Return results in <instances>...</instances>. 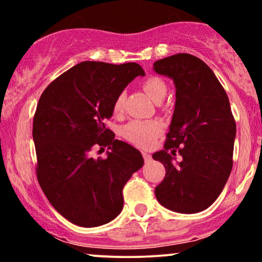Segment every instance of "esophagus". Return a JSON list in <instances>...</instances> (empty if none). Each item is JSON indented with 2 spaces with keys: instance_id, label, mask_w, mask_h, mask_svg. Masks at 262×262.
I'll list each match as a JSON object with an SVG mask.
<instances>
[{
  "instance_id": "obj_1",
  "label": "esophagus",
  "mask_w": 262,
  "mask_h": 262,
  "mask_svg": "<svg viewBox=\"0 0 262 262\" xmlns=\"http://www.w3.org/2000/svg\"><path fill=\"white\" fill-rule=\"evenodd\" d=\"M143 158H144V160H145V161L151 160V155L148 154V152H143Z\"/></svg>"
}]
</instances>
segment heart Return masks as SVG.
Segmentation results:
<instances>
[{"label": "heart", "mask_w": 262, "mask_h": 262, "mask_svg": "<svg viewBox=\"0 0 262 262\" xmlns=\"http://www.w3.org/2000/svg\"><path fill=\"white\" fill-rule=\"evenodd\" d=\"M143 89L155 102L161 101L167 91L166 83L158 76H150L143 82ZM124 93H118L113 101V112L119 114L123 110ZM162 124L159 121H132L122 128V137L139 148H150L161 134Z\"/></svg>", "instance_id": "obj_1"}]
</instances>
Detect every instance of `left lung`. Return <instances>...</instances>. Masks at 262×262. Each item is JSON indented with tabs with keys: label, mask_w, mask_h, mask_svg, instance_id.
<instances>
[{
	"label": "left lung",
	"mask_w": 262,
	"mask_h": 262,
	"mask_svg": "<svg viewBox=\"0 0 262 262\" xmlns=\"http://www.w3.org/2000/svg\"><path fill=\"white\" fill-rule=\"evenodd\" d=\"M154 70L176 87L166 143L152 154L166 170L155 188L156 200L177 213L202 212L223 191L233 167L236 125L229 98L209 66L191 54L158 60ZM176 152L183 156L180 163Z\"/></svg>",
	"instance_id": "8db88e82"
}]
</instances>
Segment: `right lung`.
Wrapping results in <instances>:
<instances>
[{
	"label": "right lung",
	"mask_w": 262,
	"mask_h": 262,
	"mask_svg": "<svg viewBox=\"0 0 262 262\" xmlns=\"http://www.w3.org/2000/svg\"><path fill=\"white\" fill-rule=\"evenodd\" d=\"M145 73L137 62L83 61L50 83L33 119L39 185L62 217L92 228L113 221L123 208V187L144 165L139 150L114 139L104 122L113 101ZM111 150L93 159L92 150Z\"/></svg>",
	"instance_id": "1"
}]
</instances>
